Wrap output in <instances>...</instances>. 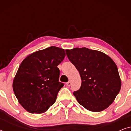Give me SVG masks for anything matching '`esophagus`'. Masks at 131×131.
I'll return each mask as SVG.
<instances>
[{"instance_id": "obj_1", "label": "esophagus", "mask_w": 131, "mask_h": 131, "mask_svg": "<svg viewBox=\"0 0 131 131\" xmlns=\"http://www.w3.org/2000/svg\"><path fill=\"white\" fill-rule=\"evenodd\" d=\"M71 82L70 81H69V82H68L67 83H66V85H67V86H70L71 85Z\"/></svg>"}]
</instances>
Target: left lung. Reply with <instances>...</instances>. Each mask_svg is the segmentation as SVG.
<instances>
[{"instance_id":"8db88e82","label":"left lung","mask_w":131,"mask_h":131,"mask_svg":"<svg viewBox=\"0 0 131 131\" xmlns=\"http://www.w3.org/2000/svg\"><path fill=\"white\" fill-rule=\"evenodd\" d=\"M66 52L82 79L80 88L73 92L78 103L92 112L108 108L121 88L115 62L105 53L86 48H75Z\"/></svg>"}]
</instances>
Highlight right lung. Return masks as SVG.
Listing matches in <instances>:
<instances>
[{
    "label": "right lung",
    "mask_w": 131,
    "mask_h": 131,
    "mask_svg": "<svg viewBox=\"0 0 131 131\" xmlns=\"http://www.w3.org/2000/svg\"><path fill=\"white\" fill-rule=\"evenodd\" d=\"M66 57L62 48L51 46L28 55L19 66L12 88L19 103L30 113L46 112L64 84L57 66Z\"/></svg>",
    "instance_id": "1"
}]
</instances>
